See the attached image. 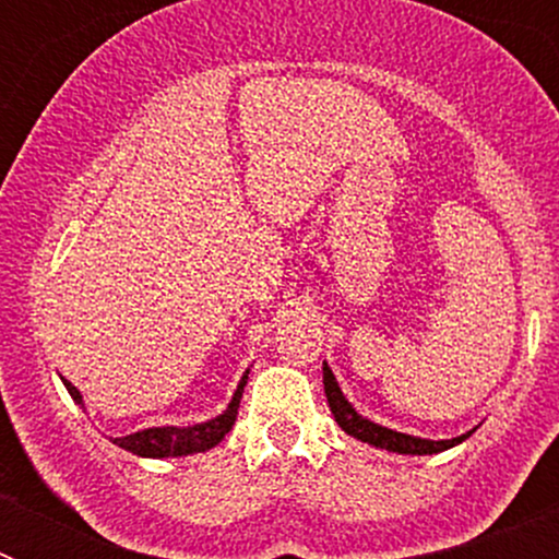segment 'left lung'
<instances>
[{"label":"left lung","mask_w":559,"mask_h":559,"mask_svg":"<svg viewBox=\"0 0 559 559\" xmlns=\"http://www.w3.org/2000/svg\"><path fill=\"white\" fill-rule=\"evenodd\" d=\"M324 374V394H328V403H330V412H333L335 423L341 426V431L349 433V437L360 439V442H367V445L380 448V451H389V453H406V456H431V453H442L448 448H456L459 442L471 437L473 431L462 433V437H453V439H423V437H412V433H403V431H394V428L380 426V423H372L367 419L364 414H358L353 408L344 392H341L338 380H335L333 369L328 367V360H324L322 367Z\"/></svg>","instance_id":"1"}]
</instances>
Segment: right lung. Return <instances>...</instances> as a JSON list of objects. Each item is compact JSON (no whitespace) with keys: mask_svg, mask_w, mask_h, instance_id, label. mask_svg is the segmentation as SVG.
I'll return each instance as SVG.
<instances>
[{"mask_svg":"<svg viewBox=\"0 0 559 559\" xmlns=\"http://www.w3.org/2000/svg\"><path fill=\"white\" fill-rule=\"evenodd\" d=\"M251 369H246L240 383H237L235 394H231L229 406L218 414V417L206 419V423H195V426H156V428H142L136 433H128V437H108L114 445H120L122 451L136 453V456L145 459H173V456H190V453H204L210 448H215L226 433L231 431L237 419V408H240V397H243V386L249 380ZM63 386L72 394L78 406L83 408V394L78 392V386H72L67 378Z\"/></svg>","mask_w":559,"mask_h":559,"instance_id":"add662e5","label":"right lung"}]
</instances>
